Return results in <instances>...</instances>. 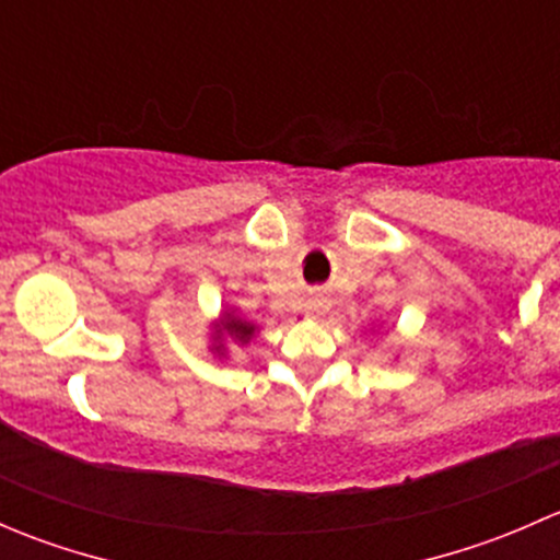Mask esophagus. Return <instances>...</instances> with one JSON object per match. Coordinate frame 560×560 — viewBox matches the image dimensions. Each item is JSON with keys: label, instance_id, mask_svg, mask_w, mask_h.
<instances>
[{"label": "esophagus", "instance_id": "34e87169", "mask_svg": "<svg viewBox=\"0 0 560 560\" xmlns=\"http://www.w3.org/2000/svg\"><path fill=\"white\" fill-rule=\"evenodd\" d=\"M327 312V301L325 298H312V301L306 303V316H319Z\"/></svg>", "mask_w": 560, "mask_h": 560}]
</instances>
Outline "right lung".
Instances as JSON below:
<instances>
[{
	"mask_svg": "<svg viewBox=\"0 0 560 560\" xmlns=\"http://www.w3.org/2000/svg\"><path fill=\"white\" fill-rule=\"evenodd\" d=\"M254 332H257V325L246 322L244 316L224 312L222 319L217 322V330H213V352L217 354L228 352V347H224V341H228V338H233L235 343H241V347H244V343L252 341Z\"/></svg>",
	"mask_w": 560,
	"mask_h": 560,
	"instance_id": "1",
	"label": "right lung"
}]
</instances>
